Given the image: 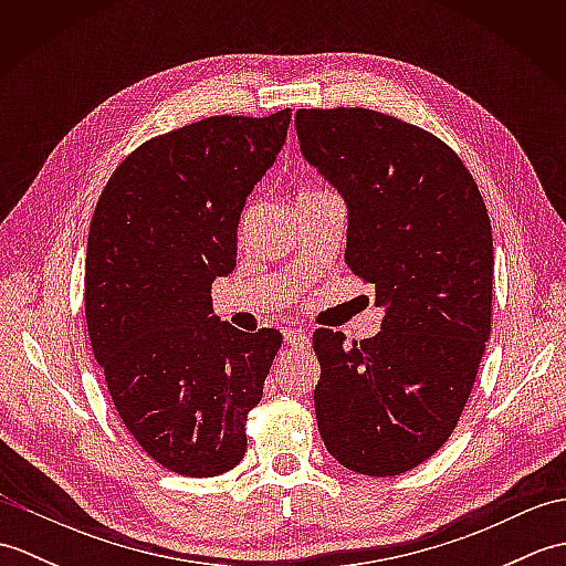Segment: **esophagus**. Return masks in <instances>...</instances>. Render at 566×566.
<instances>
[{"label":"esophagus","mask_w":566,"mask_h":566,"mask_svg":"<svg viewBox=\"0 0 566 566\" xmlns=\"http://www.w3.org/2000/svg\"><path fill=\"white\" fill-rule=\"evenodd\" d=\"M284 343L292 347H306L308 345V333L304 328H290L284 333Z\"/></svg>","instance_id":"obj_1"}]
</instances>
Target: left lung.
I'll use <instances>...</instances> for the list:
<instances>
[{
	"label": "left lung",
	"mask_w": 566,
	"mask_h": 566,
	"mask_svg": "<svg viewBox=\"0 0 566 566\" xmlns=\"http://www.w3.org/2000/svg\"><path fill=\"white\" fill-rule=\"evenodd\" d=\"M304 158L347 203L345 262L384 306L375 338L314 333L321 438L343 467L396 476L457 428L491 333L494 240L448 143L363 109H298Z\"/></svg>",
	"instance_id": "1"
}]
</instances>
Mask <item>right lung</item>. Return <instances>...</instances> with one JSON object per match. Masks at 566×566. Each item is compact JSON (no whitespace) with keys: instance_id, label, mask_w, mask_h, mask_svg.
Segmentation results:
<instances>
[{"instance_id":"1","label":"right lung","mask_w":566,"mask_h":566,"mask_svg":"<svg viewBox=\"0 0 566 566\" xmlns=\"http://www.w3.org/2000/svg\"><path fill=\"white\" fill-rule=\"evenodd\" d=\"M292 112L209 116L143 143L94 209L84 316L114 408L140 450L182 476L245 457L248 413L282 345L276 328L219 323L245 199L282 150Z\"/></svg>"}]
</instances>
